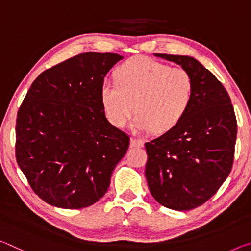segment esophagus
<instances>
[{
    "label": "esophagus",
    "instance_id": "esophagus-1",
    "mask_svg": "<svg viewBox=\"0 0 251 251\" xmlns=\"http://www.w3.org/2000/svg\"><path fill=\"white\" fill-rule=\"evenodd\" d=\"M144 146V141L141 138H130V147H143Z\"/></svg>",
    "mask_w": 251,
    "mask_h": 251
}]
</instances>
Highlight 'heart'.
Listing matches in <instances>:
<instances>
[{
	"instance_id": "b5f03b06",
	"label": "heart",
	"mask_w": 251,
	"mask_h": 251,
	"mask_svg": "<svg viewBox=\"0 0 251 251\" xmlns=\"http://www.w3.org/2000/svg\"><path fill=\"white\" fill-rule=\"evenodd\" d=\"M116 75L117 80L105 79L100 87L102 109L115 127H124L136 110L134 132H169L192 104L194 82L184 69L134 57L118 67Z\"/></svg>"
}]
</instances>
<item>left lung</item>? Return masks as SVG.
Returning a JSON list of instances; mask_svg holds the SVG:
<instances>
[{"label": "left lung", "mask_w": 251, "mask_h": 251, "mask_svg": "<svg viewBox=\"0 0 251 251\" xmlns=\"http://www.w3.org/2000/svg\"><path fill=\"white\" fill-rule=\"evenodd\" d=\"M154 54L180 65L194 82L192 104L182 121L145 143V176L151 194L166 208L186 211L208 201L228 177L237 119L226 88L197 59Z\"/></svg>", "instance_id": "1"}]
</instances>
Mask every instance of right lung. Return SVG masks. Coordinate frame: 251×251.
<instances>
[{"label":"right lung","instance_id":"add662e5","mask_svg":"<svg viewBox=\"0 0 251 251\" xmlns=\"http://www.w3.org/2000/svg\"><path fill=\"white\" fill-rule=\"evenodd\" d=\"M123 57L87 52L43 71L20 106L15 156L31 189L51 205L81 209L104 197L129 137L107 121L105 75Z\"/></svg>","mask_w":251,"mask_h":251}]
</instances>
